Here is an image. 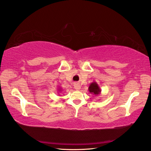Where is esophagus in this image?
<instances>
[{
    "label": "esophagus",
    "instance_id": "1",
    "mask_svg": "<svg viewBox=\"0 0 151 151\" xmlns=\"http://www.w3.org/2000/svg\"><path fill=\"white\" fill-rule=\"evenodd\" d=\"M74 88H75V89H76V90H80V88H81L80 85L78 83H75L74 84Z\"/></svg>",
    "mask_w": 151,
    "mask_h": 151
}]
</instances>
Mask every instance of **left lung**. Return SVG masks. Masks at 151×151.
Wrapping results in <instances>:
<instances>
[{
	"label": "left lung",
	"mask_w": 151,
	"mask_h": 151,
	"mask_svg": "<svg viewBox=\"0 0 151 151\" xmlns=\"http://www.w3.org/2000/svg\"><path fill=\"white\" fill-rule=\"evenodd\" d=\"M88 90L90 93L95 95L96 96H98V95H101V90L99 87V85L96 82V81H93V82L90 84Z\"/></svg>",
	"instance_id": "8db88e82"
}]
</instances>
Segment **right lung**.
<instances>
[{"mask_svg":"<svg viewBox=\"0 0 151 151\" xmlns=\"http://www.w3.org/2000/svg\"><path fill=\"white\" fill-rule=\"evenodd\" d=\"M58 91L59 92H61L62 91V88H58Z\"/></svg>","mask_w":151,"mask_h":151,"instance_id":"right-lung-1","label":"right lung"}]
</instances>
